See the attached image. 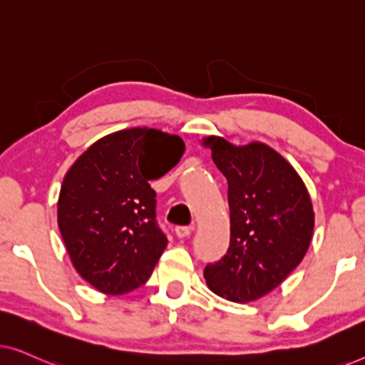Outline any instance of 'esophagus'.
<instances>
[{
  "instance_id": "1",
  "label": "esophagus",
  "mask_w": 365,
  "mask_h": 365,
  "mask_svg": "<svg viewBox=\"0 0 365 365\" xmlns=\"http://www.w3.org/2000/svg\"><path fill=\"white\" fill-rule=\"evenodd\" d=\"M174 232H176V236H178L179 239H184V237H187L189 234H191V227H187V226H178L176 229H174Z\"/></svg>"
}]
</instances>
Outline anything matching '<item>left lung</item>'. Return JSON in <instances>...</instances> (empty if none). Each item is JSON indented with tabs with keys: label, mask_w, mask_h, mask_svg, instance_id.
Segmentation results:
<instances>
[{
	"label": "left lung",
	"mask_w": 365,
	"mask_h": 365,
	"mask_svg": "<svg viewBox=\"0 0 365 365\" xmlns=\"http://www.w3.org/2000/svg\"><path fill=\"white\" fill-rule=\"evenodd\" d=\"M202 144L227 179L231 242L204 279L232 302L261 299L282 284L306 256L314 234V209L296 169L267 144L246 146L209 136Z\"/></svg>",
	"instance_id": "left-lung-1"
}]
</instances>
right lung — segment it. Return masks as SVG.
<instances>
[{
  "mask_svg": "<svg viewBox=\"0 0 365 365\" xmlns=\"http://www.w3.org/2000/svg\"><path fill=\"white\" fill-rule=\"evenodd\" d=\"M176 134L129 128L91 144L63 179L58 226L74 269L103 294L143 286L168 246L149 186L184 153Z\"/></svg>",
  "mask_w": 365,
  "mask_h": 365,
  "instance_id": "1",
  "label": "right lung"
}]
</instances>
